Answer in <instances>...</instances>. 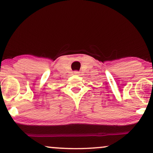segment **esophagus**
Wrapping results in <instances>:
<instances>
[{"instance_id": "esophagus-1", "label": "esophagus", "mask_w": 153, "mask_h": 153, "mask_svg": "<svg viewBox=\"0 0 153 153\" xmlns=\"http://www.w3.org/2000/svg\"><path fill=\"white\" fill-rule=\"evenodd\" d=\"M79 74H80V73H79L78 71H75V72H74V74L75 75H79Z\"/></svg>"}]
</instances>
